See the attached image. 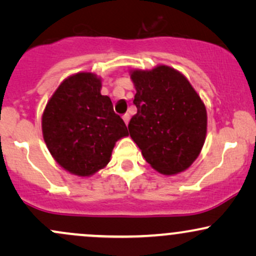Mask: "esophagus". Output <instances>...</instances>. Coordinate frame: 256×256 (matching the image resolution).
<instances>
[{"instance_id": "1", "label": "esophagus", "mask_w": 256, "mask_h": 256, "mask_svg": "<svg viewBox=\"0 0 256 256\" xmlns=\"http://www.w3.org/2000/svg\"><path fill=\"white\" fill-rule=\"evenodd\" d=\"M122 119H124L125 124L128 125V122H130V116H128V114L126 113V114H124V116H122Z\"/></svg>"}]
</instances>
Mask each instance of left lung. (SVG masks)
<instances>
[{"mask_svg":"<svg viewBox=\"0 0 256 256\" xmlns=\"http://www.w3.org/2000/svg\"><path fill=\"white\" fill-rule=\"evenodd\" d=\"M137 113L128 131L146 161L162 174L186 170L204 146L207 112L192 84L168 66L134 71Z\"/></svg>","mask_w":256,"mask_h":256,"instance_id":"left-lung-1","label":"left lung"}]
</instances>
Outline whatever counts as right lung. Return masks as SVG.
Listing matches in <instances>:
<instances>
[{
	"mask_svg": "<svg viewBox=\"0 0 256 256\" xmlns=\"http://www.w3.org/2000/svg\"><path fill=\"white\" fill-rule=\"evenodd\" d=\"M101 80L92 73L64 79L46 106L44 142L58 165L73 174H94L110 162L114 144L128 134L124 120L101 95Z\"/></svg>",
	"mask_w": 256,
	"mask_h": 256,
	"instance_id": "1",
	"label": "right lung"
}]
</instances>
